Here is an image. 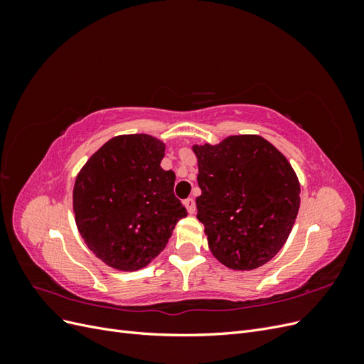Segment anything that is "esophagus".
Instances as JSON below:
<instances>
[{
	"mask_svg": "<svg viewBox=\"0 0 364 364\" xmlns=\"http://www.w3.org/2000/svg\"><path fill=\"white\" fill-rule=\"evenodd\" d=\"M183 205L186 206V211H188L190 214H194V213H196V203H194L193 199H186V200L183 202Z\"/></svg>",
	"mask_w": 364,
	"mask_h": 364,
	"instance_id": "obj_1",
	"label": "esophagus"
}]
</instances>
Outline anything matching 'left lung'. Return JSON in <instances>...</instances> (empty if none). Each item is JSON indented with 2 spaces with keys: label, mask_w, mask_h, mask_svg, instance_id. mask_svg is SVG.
<instances>
[{
  "label": "left lung",
  "mask_w": 364,
  "mask_h": 364,
  "mask_svg": "<svg viewBox=\"0 0 364 364\" xmlns=\"http://www.w3.org/2000/svg\"><path fill=\"white\" fill-rule=\"evenodd\" d=\"M197 218L208 247L228 269L247 272L269 262L287 241L301 205L291 164L259 135H232L194 144Z\"/></svg>",
  "instance_id": "obj_1"
}]
</instances>
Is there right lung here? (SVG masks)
<instances>
[{
  "mask_svg": "<svg viewBox=\"0 0 364 364\" xmlns=\"http://www.w3.org/2000/svg\"><path fill=\"white\" fill-rule=\"evenodd\" d=\"M165 144L151 135L109 139L75 178L77 229L94 255L121 272L144 269L168 243L186 209L176 199V176L161 161Z\"/></svg>",
  "mask_w": 364,
  "mask_h": 364,
  "instance_id": "1",
  "label": "right lung"
}]
</instances>
